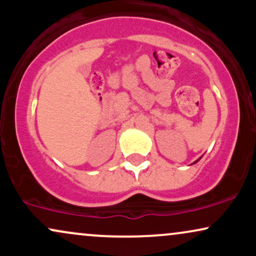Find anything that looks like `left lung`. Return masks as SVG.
<instances>
[{
    "mask_svg": "<svg viewBox=\"0 0 256 256\" xmlns=\"http://www.w3.org/2000/svg\"><path fill=\"white\" fill-rule=\"evenodd\" d=\"M198 160H200V158H198ZM198 160H196V161H195V162H194V164H196V162H198Z\"/></svg>",
    "mask_w": 256,
    "mask_h": 256,
    "instance_id": "8db88e82",
    "label": "left lung"
}]
</instances>
